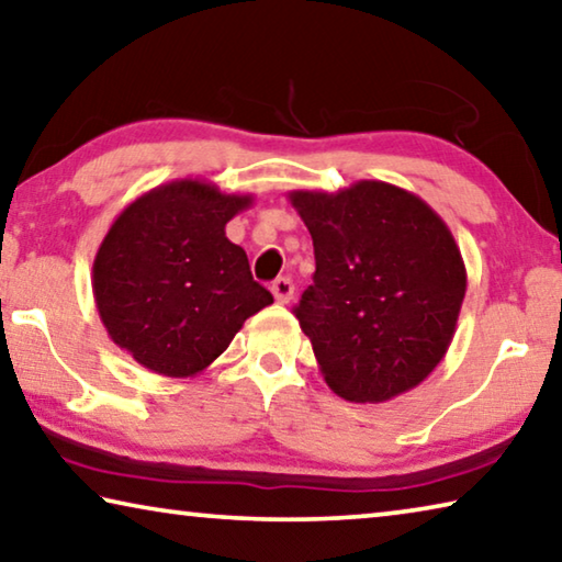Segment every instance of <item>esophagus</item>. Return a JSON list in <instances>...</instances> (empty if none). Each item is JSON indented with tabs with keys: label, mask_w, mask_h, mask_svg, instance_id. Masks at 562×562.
I'll return each mask as SVG.
<instances>
[{
	"label": "esophagus",
	"mask_w": 562,
	"mask_h": 562,
	"mask_svg": "<svg viewBox=\"0 0 562 562\" xmlns=\"http://www.w3.org/2000/svg\"><path fill=\"white\" fill-rule=\"evenodd\" d=\"M272 295L278 302H282V305H288V302L292 300V295H295V284H292L290 278H278L272 282Z\"/></svg>",
	"instance_id": "esophagus-1"
}]
</instances>
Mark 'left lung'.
<instances>
[{
  "label": "left lung",
  "instance_id": "obj_1",
  "mask_svg": "<svg viewBox=\"0 0 562 562\" xmlns=\"http://www.w3.org/2000/svg\"><path fill=\"white\" fill-rule=\"evenodd\" d=\"M288 200L315 247L295 317L329 390L385 403L420 385L448 352L465 300L450 227L417 194L380 180Z\"/></svg>",
  "mask_w": 562,
  "mask_h": 562
}]
</instances>
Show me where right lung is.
Listing matches in <instances>:
<instances>
[{
	"label": "right lung",
	"mask_w": 562,
	"mask_h": 562,
	"mask_svg": "<svg viewBox=\"0 0 562 562\" xmlns=\"http://www.w3.org/2000/svg\"><path fill=\"white\" fill-rule=\"evenodd\" d=\"M252 204L204 180H172L139 194L106 229L92 292L112 342L165 378L207 370L247 317L272 305L225 225Z\"/></svg>",
	"instance_id": "obj_1"
}]
</instances>
